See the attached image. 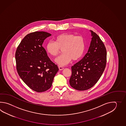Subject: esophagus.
<instances>
[{
	"label": "esophagus",
	"instance_id": "1",
	"mask_svg": "<svg viewBox=\"0 0 126 126\" xmlns=\"http://www.w3.org/2000/svg\"><path fill=\"white\" fill-rule=\"evenodd\" d=\"M59 70H63L64 69V67H62V66H59Z\"/></svg>",
	"mask_w": 126,
	"mask_h": 126
}]
</instances>
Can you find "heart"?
I'll return each instance as SVG.
<instances>
[{"label": "heart", "mask_w": 126, "mask_h": 126, "mask_svg": "<svg viewBox=\"0 0 126 126\" xmlns=\"http://www.w3.org/2000/svg\"><path fill=\"white\" fill-rule=\"evenodd\" d=\"M46 48L52 57H56L62 49L63 54L55 59V62L59 65L64 66L72 59L76 61L82 57L85 50V41L82 36L63 33L55 38V42L50 41L47 43Z\"/></svg>", "instance_id": "1"}]
</instances>
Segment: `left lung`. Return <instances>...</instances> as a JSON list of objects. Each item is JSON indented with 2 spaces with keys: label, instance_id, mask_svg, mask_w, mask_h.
I'll return each mask as SVG.
<instances>
[{
  "label": "left lung",
  "instance_id": "obj_1",
  "mask_svg": "<svg viewBox=\"0 0 126 126\" xmlns=\"http://www.w3.org/2000/svg\"><path fill=\"white\" fill-rule=\"evenodd\" d=\"M92 36L87 53L71 67L69 83L73 88L85 91L97 83L102 76L107 62V51L99 35L91 31Z\"/></svg>",
  "mask_w": 126,
  "mask_h": 126
}]
</instances>
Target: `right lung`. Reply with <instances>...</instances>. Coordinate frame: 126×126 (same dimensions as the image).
I'll list each match as a JSON object with an SVG mask.
<instances>
[{
    "label": "right lung",
    "mask_w": 126,
    "mask_h": 126,
    "mask_svg": "<svg viewBox=\"0 0 126 126\" xmlns=\"http://www.w3.org/2000/svg\"><path fill=\"white\" fill-rule=\"evenodd\" d=\"M45 32H35L26 35L16 48V68L25 84L37 92L46 91L52 86L59 71L42 46L46 38L51 36Z\"/></svg>",
    "instance_id": "obj_1"
}]
</instances>
